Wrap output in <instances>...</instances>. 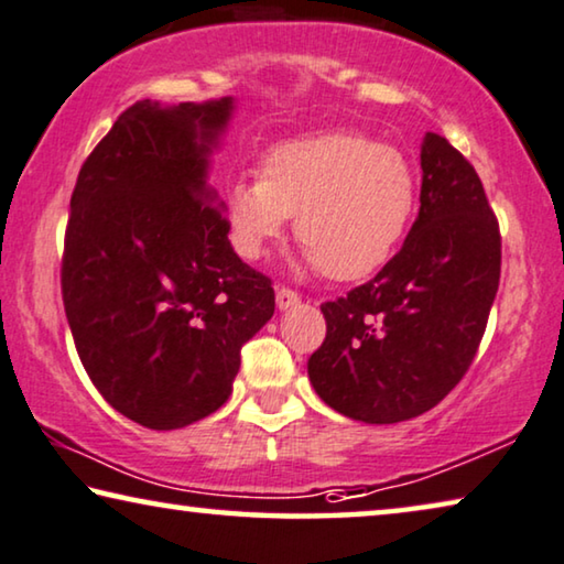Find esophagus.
<instances>
[{"instance_id": "1", "label": "esophagus", "mask_w": 564, "mask_h": 564, "mask_svg": "<svg viewBox=\"0 0 564 564\" xmlns=\"http://www.w3.org/2000/svg\"><path fill=\"white\" fill-rule=\"evenodd\" d=\"M299 304V293L291 291V289H279L275 291V306H279V311H285L291 306Z\"/></svg>"}]
</instances>
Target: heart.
Segmentation results:
<instances>
[{
	"mask_svg": "<svg viewBox=\"0 0 564 564\" xmlns=\"http://www.w3.org/2000/svg\"><path fill=\"white\" fill-rule=\"evenodd\" d=\"M417 180L405 151L351 131L291 139L263 156L260 176L225 184L223 207L242 258H263L296 215L304 260L334 281L380 271L405 238Z\"/></svg>",
	"mask_w": 564,
	"mask_h": 564,
	"instance_id": "obj_1",
	"label": "heart"
}]
</instances>
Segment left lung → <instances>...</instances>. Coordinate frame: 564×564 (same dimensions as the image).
I'll use <instances>...</instances> for the list:
<instances>
[{"mask_svg": "<svg viewBox=\"0 0 564 564\" xmlns=\"http://www.w3.org/2000/svg\"><path fill=\"white\" fill-rule=\"evenodd\" d=\"M420 170V209L400 253L326 301V339L308 359L318 398L369 425L423 415L456 388L499 289V223L476 170L433 131Z\"/></svg>", "mask_w": 564, "mask_h": 564, "instance_id": "1", "label": "left lung"}]
</instances>
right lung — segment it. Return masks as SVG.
<instances>
[{
    "label": "right lung",
    "mask_w": 564,
    "mask_h": 564,
    "mask_svg": "<svg viewBox=\"0 0 564 564\" xmlns=\"http://www.w3.org/2000/svg\"><path fill=\"white\" fill-rule=\"evenodd\" d=\"M235 98L139 100L86 159L70 197L63 304L108 405L176 431L228 402L242 344L271 322V281L235 253L213 154Z\"/></svg>",
    "instance_id": "1"
}]
</instances>
